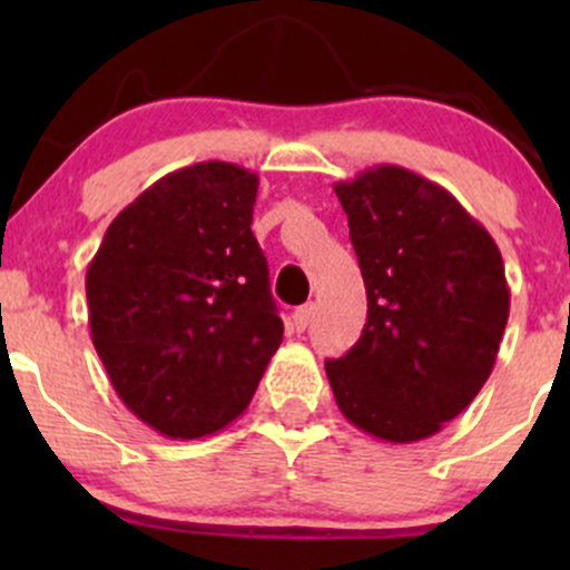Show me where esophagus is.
Segmentation results:
<instances>
[{
    "mask_svg": "<svg viewBox=\"0 0 570 570\" xmlns=\"http://www.w3.org/2000/svg\"><path fill=\"white\" fill-rule=\"evenodd\" d=\"M311 318H313V305H303V307H297V311H294V316H292L294 330H297V332H305V330H307V324H311Z\"/></svg>",
    "mask_w": 570,
    "mask_h": 570,
    "instance_id": "1",
    "label": "esophagus"
}]
</instances>
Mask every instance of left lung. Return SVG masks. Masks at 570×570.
Listing matches in <instances>:
<instances>
[{
	"label": "left lung",
	"mask_w": 570,
	"mask_h": 570,
	"mask_svg": "<svg viewBox=\"0 0 570 570\" xmlns=\"http://www.w3.org/2000/svg\"><path fill=\"white\" fill-rule=\"evenodd\" d=\"M335 193L367 286L362 337L324 364L335 402L377 440H426L493 372L509 318L501 252L448 189L402 166Z\"/></svg>",
	"instance_id": "left-lung-1"
}]
</instances>
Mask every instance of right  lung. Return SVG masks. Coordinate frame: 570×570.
<instances>
[{
    "mask_svg": "<svg viewBox=\"0 0 570 570\" xmlns=\"http://www.w3.org/2000/svg\"><path fill=\"white\" fill-rule=\"evenodd\" d=\"M257 174L208 160L147 187L104 233L88 322L117 396L171 440H198L252 402L284 337L252 233Z\"/></svg>",
    "mask_w": 570,
    "mask_h": 570,
    "instance_id": "right-lung-1",
    "label": "right lung"
}]
</instances>
